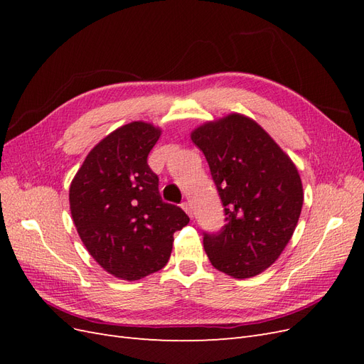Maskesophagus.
Instances as JSON below:
<instances>
[{"label": "esophagus", "mask_w": 364, "mask_h": 364, "mask_svg": "<svg viewBox=\"0 0 364 364\" xmlns=\"http://www.w3.org/2000/svg\"><path fill=\"white\" fill-rule=\"evenodd\" d=\"M181 206H182L183 211H185L186 214H188L191 218L194 217V215H193V206H191V203H190V202H183Z\"/></svg>", "instance_id": "34e87169"}]
</instances>
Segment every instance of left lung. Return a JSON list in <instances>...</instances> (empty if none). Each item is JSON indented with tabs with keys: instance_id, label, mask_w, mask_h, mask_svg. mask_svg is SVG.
<instances>
[{
	"instance_id": "left-lung-1",
	"label": "left lung",
	"mask_w": 364,
	"mask_h": 364,
	"mask_svg": "<svg viewBox=\"0 0 364 364\" xmlns=\"http://www.w3.org/2000/svg\"><path fill=\"white\" fill-rule=\"evenodd\" d=\"M191 139L208 161L228 222L222 232L205 234L206 255L229 277H257L279 258L294 232L304 205L299 171L243 114L206 121Z\"/></svg>"
}]
</instances>
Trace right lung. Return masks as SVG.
<instances>
[{
  "label": "right lung",
  "mask_w": 364,
  "mask_h": 364,
  "mask_svg": "<svg viewBox=\"0 0 364 364\" xmlns=\"http://www.w3.org/2000/svg\"><path fill=\"white\" fill-rule=\"evenodd\" d=\"M162 134L132 121L87 153L70 185V209L90 255L118 279L138 281L168 262L173 234L188 225L179 206L161 199L147 156Z\"/></svg>",
  "instance_id": "right-lung-1"
}]
</instances>
